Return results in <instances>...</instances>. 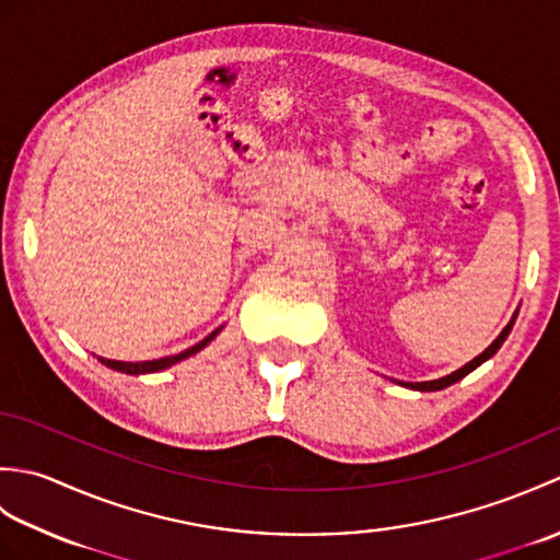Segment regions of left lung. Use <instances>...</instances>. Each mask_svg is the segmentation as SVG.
<instances>
[{"mask_svg":"<svg viewBox=\"0 0 560 560\" xmlns=\"http://www.w3.org/2000/svg\"><path fill=\"white\" fill-rule=\"evenodd\" d=\"M517 317V315H515ZM515 317L513 319H510V323H508V327L501 331V335H498V339L491 343V347L489 349H486L483 353H479L477 355V359H474V361H469L467 365H462L459 368V371H455V373H452V375H445V377H440V380H428V383H401V385H407V387H411V389H421V392H435V389H445V387H450L452 383H457V380H462L464 375H469L471 371H474V368H479L483 361H489L491 359V355L498 351V349H501L503 347V341L508 339V335H510V329H513V325H515Z\"/></svg>","mask_w":560,"mask_h":560,"instance_id":"left-lung-1","label":"left lung"}]
</instances>
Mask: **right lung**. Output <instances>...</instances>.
Wrapping results in <instances>:
<instances>
[{"mask_svg":"<svg viewBox=\"0 0 560 560\" xmlns=\"http://www.w3.org/2000/svg\"><path fill=\"white\" fill-rule=\"evenodd\" d=\"M219 335L217 331H211V335L207 339H201L199 343H195V347H189L187 351L177 353V355H165V359H156V361H144V363H122V361H110V359H98L101 363H105L108 368H113V371H120V373H127V375H141V373H156V371H163V368H171L173 363L183 361V359H189V355L201 351L207 347V343Z\"/></svg>","mask_w":560,"mask_h":560,"instance_id":"obj_1","label":"right lung"}]
</instances>
